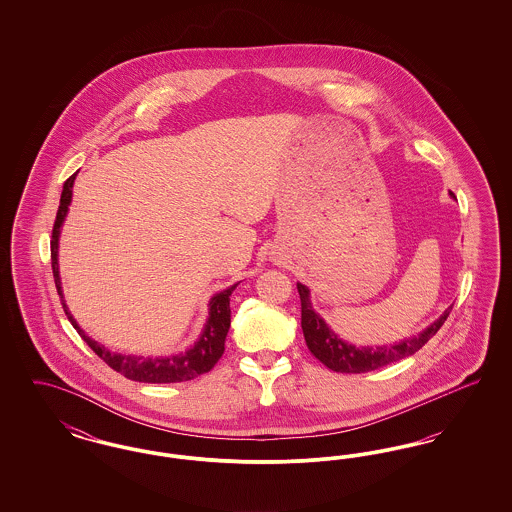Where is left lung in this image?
Listing matches in <instances>:
<instances>
[{
    "mask_svg": "<svg viewBox=\"0 0 512 512\" xmlns=\"http://www.w3.org/2000/svg\"><path fill=\"white\" fill-rule=\"evenodd\" d=\"M297 292L301 297V328H303V336L309 351L322 365L328 366L334 372H345V374L370 372L414 355L426 341L432 340L438 334L439 328L443 326V322L447 320L453 309L451 305L434 324H430L422 334L414 336L411 340L399 341L395 345H384V347H355L351 343L340 340L324 324V320L313 311L309 290L303 284H297Z\"/></svg>",
    "mask_w": 512,
    "mask_h": 512,
    "instance_id": "left-lung-1",
    "label": "left lung"
}]
</instances>
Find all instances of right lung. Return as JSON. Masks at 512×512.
<instances>
[{
  "mask_svg": "<svg viewBox=\"0 0 512 512\" xmlns=\"http://www.w3.org/2000/svg\"><path fill=\"white\" fill-rule=\"evenodd\" d=\"M74 174L71 178H67V182L63 184V194L59 201V209H57V217L53 222V230H51V270H53V278H55V288L57 293L61 295V305L65 309V315L71 320L76 332L80 334V338L88 343V347L98 355L103 363L111 366L113 370L121 372L124 378L134 380V382H144V384H172V382H188L194 380L197 376L209 372L213 366L217 365L222 353H224V341L228 336V328H230V295L236 290L238 284L230 286L228 290L217 293L211 299V309H209V320L205 324V330L201 334L199 341L195 343L192 349H188L186 353L174 355V357H165V359H142V357H132V355H117V353H109L103 345H99L98 341L90 340L74 322L71 313L67 311V305L63 301V293H61V280H59V268H57V242H59V232H61V224L67 215L71 197H73Z\"/></svg>",
  "mask_w": 512,
  "mask_h": 512,
  "instance_id": "right-lung-1",
  "label": "right lung"
}]
</instances>
